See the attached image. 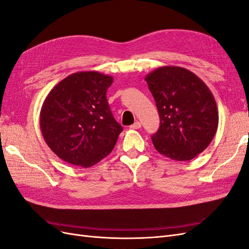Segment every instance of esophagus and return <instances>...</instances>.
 <instances>
[{
	"label": "esophagus",
	"mask_w": 249,
	"mask_h": 249,
	"mask_svg": "<svg viewBox=\"0 0 249 249\" xmlns=\"http://www.w3.org/2000/svg\"><path fill=\"white\" fill-rule=\"evenodd\" d=\"M130 127H131V129H133V130L140 129V127H141V124H140V122H136L135 124H133Z\"/></svg>",
	"instance_id": "obj_1"
}]
</instances>
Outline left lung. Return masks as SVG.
I'll list each match as a JSON object with an SVG mask.
<instances>
[{"label":"left lung","mask_w":249,"mask_h":249,"mask_svg":"<svg viewBox=\"0 0 249 249\" xmlns=\"http://www.w3.org/2000/svg\"><path fill=\"white\" fill-rule=\"evenodd\" d=\"M160 116L155 148L171 160L189 161L205 150L218 127V110L209 87L184 67L162 66L145 77Z\"/></svg>","instance_id":"1"}]
</instances>
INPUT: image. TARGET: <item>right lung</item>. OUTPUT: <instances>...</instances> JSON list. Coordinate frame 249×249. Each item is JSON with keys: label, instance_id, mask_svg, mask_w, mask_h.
I'll return each mask as SVG.
<instances>
[{"label": "right lung", "instance_id": "add662e5", "mask_svg": "<svg viewBox=\"0 0 249 249\" xmlns=\"http://www.w3.org/2000/svg\"><path fill=\"white\" fill-rule=\"evenodd\" d=\"M113 78L99 71H81L53 88L40 111V130L60 159L90 167L114 148L120 125L112 115L107 90Z\"/></svg>", "mask_w": 249, "mask_h": 249}]
</instances>
